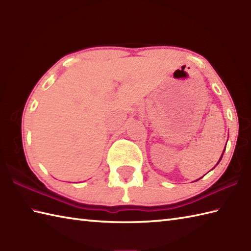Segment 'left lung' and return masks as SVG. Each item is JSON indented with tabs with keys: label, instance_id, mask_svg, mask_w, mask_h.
Segmentation results:
<instances>
[{
	"label": "left lung",
	"instance_id": "obj_1",
	"mask_svg": "<svg viewBox=\"0 0 251 251\" xmlns=\"http://www.w3.org/2000/svg\"><path fill=\"white\" fill-rule=\"evenodd\" d=\"M221 158H222V156H221ZM220 161H221V159H219V162H220ZM219 162H218V163H219Z\"/></svg>",
	"mask_w": 251,
	"mask_h": 251
}]
</instances>
